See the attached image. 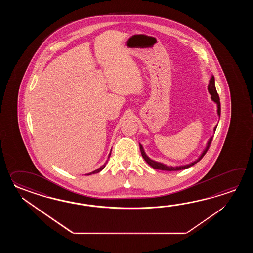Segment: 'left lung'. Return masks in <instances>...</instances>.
Returning <instances> with one entry per match:
<instances>
[{"label":"left lung","mask_w":253,"mask_h":253,"mask_svg":"<svg viewBox=\"0 0 253 253\" xmlns=\"http://www.w3.org/2000/svg\"><path fill=\"white\" fill-rule=\"evenodd\" d=\"M208 91L210 93L211 100H212V101L217 105V115L219 116V119H220V97L218 96V93H217L216 87H215V79L213 76H211V77L210 81H209V84H208ZM217 126H218V125H216L214 126V128H213V133H215V131H216ZM212 137H213V135H212V136H211L210 138H209L208 142H207V144H206V146H205V149H204V151L202 152V154L200 155L199 157H198L196 160L191 162V163H189V164H186V165H182V166H174V167H172V166H167V165H166V164H163L161 162L155 161V160L151 159L150 157L146 155V153H145V149H144V147H143L142 144H140L139 143L140 151H141V154H142L143 158L145 159V161L146 162V163H147L151 167H153L154 169L163 170V171H179V170H183V169H185V168L193 167V166L195 165L196 163H198V162H199L200 160L204 157V156L206 154V152L208 150V148H209V146H210L211 143Z\"/></svg>","instance_id":"obj_1"}]
</instances>
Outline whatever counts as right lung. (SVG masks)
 I'll list each match as a JSON object with an SVG mask.
<instances>
[{"label": "right lung", "mask_w": 253, "mask_h": 253, "mask_svg": "<svg viewBox=\"0 0 253 253\" xmlns=\"http://www.w3.org/2000/svg\"><path fill=\"white\" fill-rule=\"evenodd\" d=\"M112 150V149H111ZM110 155H111V151H110V153H109V155H108V159H107V162L103 165V166H101V167H99V168H97V170H95V171H93V172H88V173H86V175H90V174H93V173H97V172H100V171H102L103 169L105 168V167H106V165H107V163H108V160H109V157H110Z\"/></svg>", "instance_id": "add662e5"}]
</instances>
